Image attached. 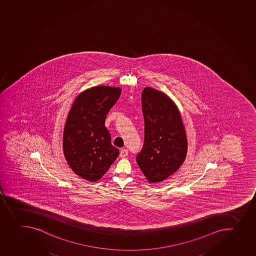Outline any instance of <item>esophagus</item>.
<instances>
[{
  "mask_svg": "<svg viewBox=\"0 0 256 256\" xmlns=\"http://www.w3.org/2000/svg\"><path fill=\"white\" fill-rule=\"evenodd\" d=\"M128 156V150L126 149H122L120 150V156L122 157V158H124V157H126Z\"/></svg>",
  "mask_w": 256,
  "mask_h": 256,
  "instance_id": "34e87169",
  "label": "esophagus"
}]
</instances>
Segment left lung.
<instances>
[{"mask_svg":"<svg viewBox=\"0 0 256 256\" xmlns=\"http://www.w3.org/2000/svg\"><path fill=\"white\" fill-rule=\"evenodd\" d=\"M144 140L136 162L150 183L162 182L186 160V132L176 104L167 94L146 87L142 94Z\"/></svg>","mask_w":256,"mask_h":256,"instance_id":"1","label":"left lung"}]
</instances>
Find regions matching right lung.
Here are the masks:
<instances>
[{"label":"right lung","mask_w":256,"mask_h":256,"mask_svg":"<svg viewBox=\"0 0 256 256\" xmlns=\"http://www.w3.org/2000/svg\"><path fill=\"white\" fill-rule=\"evenodd\" d=\"M120 87L97 86L80 92L72 104L63 132V153L74 174L99 180L119 156L104 126L110 110L119 99Z\"/></svg>","instance_id":"right-lung-1"}]
</instances>
